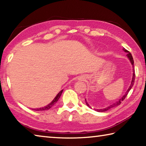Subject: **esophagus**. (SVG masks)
Returning <instances> with one entry per match:
<instances>
[{
  "instance_id": "obj_1",
  "label": "esophagus",
  "mask_w": 146,
  "mask_h": 146,
  "mask_svg": "<svg viewBox=\"0 0 146 146\" xmlns=\"http://www.w3.org/2000/svg\"><path fill=\"white\" fill-rule=\"evenodd\" d=\"M84 78H85L84 77V76H81V77L79 78V79H80V80H84Z\"/></svg>"
}]
</instances>
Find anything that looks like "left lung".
<instances>
[{
	"instance_id": "left-lung-1",
	"label": "left lung",
	"mask_w": 146,
	"mask_h": 146,
	"mask_svg": "<svg viewBox=\"0 0 146 146\" xmlns=\"http://www.w3.org/2000/svg\"><path fill=\"white\" fill-rule=\"evenodd\" d=\"M123 51L124 52H126L127 54L126 55H127V57H128V58L129 59V61H130V62H131V64H132V66H133V76H132V80H131V84H130V86H129V88H128V89L126 91V93H125V94L124 95V96L121 98V99H119V101H117V102H116L115 103H113V104H112V105H110V106H108V107H106V108H102V109H97L96 110V111H98V112H105V111H107V110H109V109H110V108H113V107H116V106H118V105H119L121 103V102H123V101L125 99V98L126 97V96H127V94H128V92H129V91H130V89L132 88V87H133V84H134V82H135V70H134V61H133V57H132V55H131V54H130V52H129L128 50H126L125 48H123ZM86 105L88 106V107H89V108H91V107H90V105L88 104V103L87 102V101H86Z\"/></svg>"
}]
</instances>
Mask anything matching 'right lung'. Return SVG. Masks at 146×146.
Returning <instances> with one entry per match:
<instances>
[{
    "label": "right lung",
    "mask_w": 146,
    "mask_h": 146,
    "mask_svg": "<svg viewBox=\"0 0 146 146\" xmlns=\"http://www.w3.org/2000/svg\"><path fill=\"white\" fill-rule=\"evenodd\" d=\"M63 91V90H61L59 93L57 94V96L55 97V98L52 100V102L51 103H50L48 105H47L46 106L44 107H41V108H32V110H36V111H42V110H48L50 109V108L52 107L53 106H54L55 103L57 102V101L59 100V98L60 97L62 94V92Z\"/></svg>",
    "instance_id": "1"
}]
</instances>
